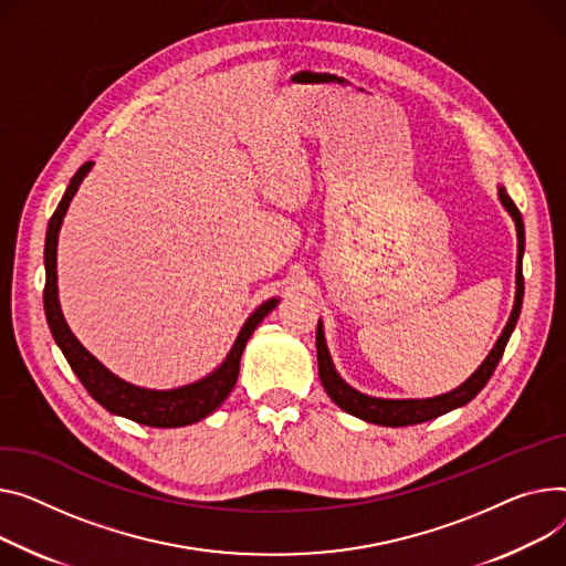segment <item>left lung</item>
Masks as SVG:
<instances>
[{"label": "left lung", "mask_w": 566, "mask_h": 566, "mask_svg": "<svg viewBox=\"0 0 566 566\" xmlns=\"http://www.w3.org/2000/svg\"><path fill=\"white\" fill-rule=\"evenodd\" d=\"M499 200L505 207V211L512 216L514 228H516V293H514V307L512 314L507 318V325L503 327L499 342L494 344V348L489 350V355L484 357V361L471 373V378L464 380L458 389L434 396V398H375L368 394L357 391L355 387H350L342 375L336 373L332 355L327 350V342H325V329H323V321H318L316 327V355H318V375L321 382L327 391V396L342 407L344 411L353 413V417L366 421V423H375V426H387V428H402V426H417V423H426L432 421L446 411H453L458 407H464L467 402H471L482 387L492 378L505 346L510 342V336L516 327L518 314H521V305H523V250H525V230H523V218L521 211L516 209V205L512 202V198L507 196L505 186H499Z\"/></svg>", "instance_id": "8db88e82"}]
</instances>
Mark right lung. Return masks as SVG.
Instances as JSON below:
<instances>
[{"instance_id":"1","label":"right lung","mask_w":566,"mask_h":566,"mask_svg":"<svg viewBox=\"0 0 566 566\" xmlns=\"http://www.w3.org/2000/svg\"><path fill=\"white\" fill-rule=\"evenodd\" d=\"M91 168H93V161L84 164L77 172H74L48 224L43 303H45V318H48L50 332L54 336L56 346L65 355L70 368L74 370V375H77L80 382L86 387V391L106 411L149 428H181V426L198 423L207 419L209 413L216 411L222 405V400L232 394L239 378V364H241V355L248 338L252 336L256 325L277 307L280 297H269L266 303H261L248 316L228 357L222 359V364L216 370L205 375L202 380L177 387V389H145L118 378L116 373H111L97 357H93L80 344V338L72 334L61 312L59 286H56V245H59L61 224L74 193L80 191V184L91 172Z\"/></svg>"}]
</instances>
